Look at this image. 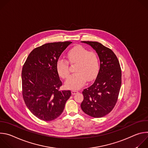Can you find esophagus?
I'll list each match as a JSON object with an SVG mask.
<instances>
[{"label": "esophagus", "mask_w": 148, "mask_h": 148, "mask_svg": "<svg viewBox=\"0 0 148 148\" xmlns=\"http://www.w3.org/2000/svg\"><path fill=\"white\" fill-rule=\"evenodd\" d=\"M78 92V91L77 90H73L71 91V93H72L73 95H74V94H77Z\"/></svg>", "instance_id": "1"}]
</instances>
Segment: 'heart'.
Returning <instances> with one entry per match:
<instances>
[{"mask_svg":"<svg viewBox=\"0 0 148 148\" xmlns=\"http://www.w3.org/2000/svg\"><path fill=\"white\" fill-rule=\"evenodd\" d=\"M68 61L60 58L56 63L58 75L66 79L70 75L69 63L76 64L75 74L71 75L66 82V87L73 90H78L85 84L86 80L92 81L97 75L99 69L98 59L94 52L89 51L78 46L70 50L67 54Z\"/></svg>","mask_w":148,"mask_h":148,"instance_id":"obj_1","label":"heart"}]
</instances>
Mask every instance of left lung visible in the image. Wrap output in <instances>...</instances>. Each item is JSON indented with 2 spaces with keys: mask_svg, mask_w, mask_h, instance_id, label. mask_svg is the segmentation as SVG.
<instances>
[{
  "mask_svg": "<svg viewBox=\"0 0 148 148\" xmlns=\"http://www.w3.org/2000/svg\"><path fill=\"white\" fill-rule=\"evenodd\" d=\"M90 45L97 52L100 67L94 82L82 91V110L94 118L109 114L118 101L121 86V69L115 53L97 41H82Z\"/></svg>",
  "mask_w": 148,
  "mask_h": 148,
  "instance_id": "obj_1",
  "label": "left lung"
}]
</instances>
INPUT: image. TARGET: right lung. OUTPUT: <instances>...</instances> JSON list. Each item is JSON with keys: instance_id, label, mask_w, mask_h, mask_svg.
I'll return each mask as SVG.
<instances>
[{"instance_id": "1", "label": "right lung", "mask_w": 148, "mask_h": 148, "mask_svg": "<svg viewBox=\"0 0 148 148\" xmlns=\"http://www.w3.org/2000/svg\"><path fill=\"white\" fill-rule=\"evenodd\" d=\"M72 42H54L33 49L22 68V95L27 107L38 119L51 121L63 112L70 90H60L56 69L59 57Z\"/></svg>"}]
</instances>
